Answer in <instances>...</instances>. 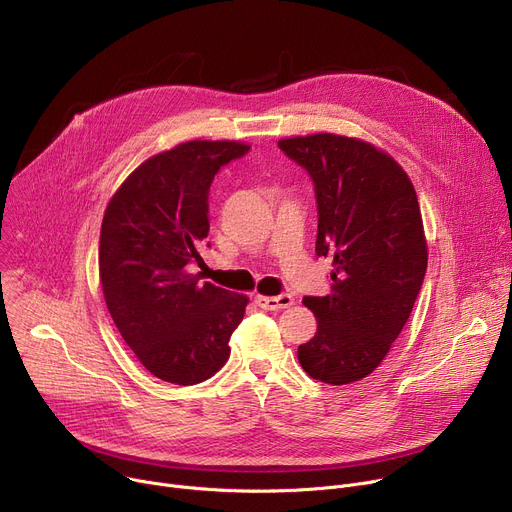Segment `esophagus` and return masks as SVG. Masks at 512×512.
I'll list each match as a JSON object with an SVG mask.
<instances>
[{
  "label": "esophagus",
  "mask_w": 512,
  "mask_h": 512,
  "mask_svg": "<svg viewBox=\"0 0 512 512\" xmlns=\"http://www.w3.org/2000/svg\"><path fill=\"white\" fill-rule=\"evenodd\" d=\"M255 302L265 311H284L290 309L294 298L290 294H280V296H257Z\"/></svg>",
  "instance_id": "1"
}]
</instances>
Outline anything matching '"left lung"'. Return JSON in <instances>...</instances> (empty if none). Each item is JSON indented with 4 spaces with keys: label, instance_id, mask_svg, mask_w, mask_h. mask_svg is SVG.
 Instances as JSON below:
<instances>
[{
    "label": "left lung",
    "instance_id": "8db88e82",
    "mask_svg": "<svg viewBox=\"0 0 512 512\" xmlns=\"http://www.w3.org/2000/svg\"><path fill=\"white\" fill-rule=\"evenodd\" d=\"M315 183V251L333 259L331 292L304 296L317 333L298 346L309 377L350 385L377 368L407 323L424 282L428 247L405 170L364 140L335 133L278 142Z\"/></svg>",
    "mask_w": 512,
    "mask_h": 512
}]
</instances>
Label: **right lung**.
Wrapping results in <instances>:
<instances>
[{
  "label": "right lung",
  "instance_id": "add662e5",
  "mask_svg": "<svg viewBox=\"0 0 512 512\" xmlns=\"http://www.w3.org/2000/svg\"><path fill=\"white\" fill-rule=\"evenodd\" d=\"M249 148L193 140L160 152L121 183L102 218L98 276L107 309L135 358L166 383L210 379L243 321L249 298L201 282L191 265L203 263L214 175Z\"/></svg>",
  "mask_w": 512,
  "mask_h": 512
}]
</instances>
